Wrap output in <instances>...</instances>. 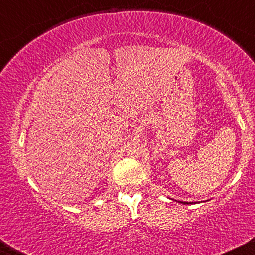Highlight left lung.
Masks as SVG:
<instances>
[{"mask_svg": "<svg viewBox=\"0 0 255 255\" xmlns=\"http://www.w3.org/2000/svg\"><path fill=\"white\" fill-rule=\"evenodd\" d=\"M182 204H191V203H186V201H184V203H182Z\"/></svg>", "mask_w": 255, "mask_h": 255, "instance_id": "left-lung-1", "label": "left lung"}]
</instances>
